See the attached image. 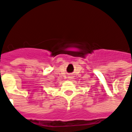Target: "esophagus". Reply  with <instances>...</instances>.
I'll list each match as a JSON object with an SVG mask.
<instances>
[{
  "mask_svg": "<svg viewBox=\"0 0 132 132\" xmlns=\"http://www.w3.org/2000/svg\"><path fill=\"white\" fill-rule=\"evenodd\" d=\"M68 79H69V80H71V79H73V76H71V75H70V76L68 77Z\"/></svg>",
  "mask_w": 132,
  "mask_h": 132,
  "instance_id": "obj_1",
  "label": "esophagus"
}]
</instances>
